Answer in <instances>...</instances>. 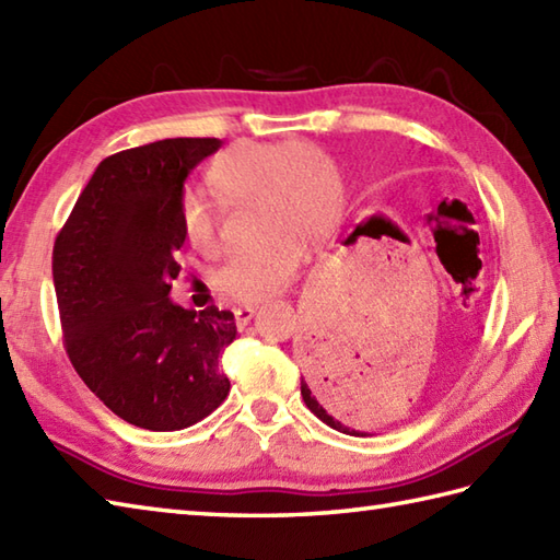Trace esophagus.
I'll list each match as a JSON object with an SVG mask.
<instances>
[{"instance_id":"34e87169","label":"esophagus","mask_w":560,"mask_h":560,"mask_svg":"<svg viewBox=\"0 0 560 560\" xmlns=\"http://www.w3.org/2000/svg\"><path fill=\"white\" fill-rule=\"evenodd\" d=\"M235 313V323L237 327H245L252 317H255L257 313V305H237V308L233 311Z\"/></svg>"}]
</instances>
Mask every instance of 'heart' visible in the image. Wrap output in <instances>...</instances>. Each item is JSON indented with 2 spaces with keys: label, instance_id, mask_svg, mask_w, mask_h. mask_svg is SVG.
Returning <instances> with one entry per match:
<instances>
[{
  "label": "heart",
  "instance_id": "1",
  "mask_svg": "<svg viewBox=\"0 0 560 560\" xmlns=\"http://www.w3.org/2000/svg\"><path fill=\"white\" fill-rule=\"evenodd\" d=\"M218 203L252 201L255 245L233 252L215 271V291L240 303L271 299L291 281L308 243L330 240L345 213V177L337 160L308 140H243L208 167ZM218 215L203 194L186 191L182 230L208 252L215 245Z\"/></svg>",
  "mask_w": 560,
  "mask_h": 560
}]
</instances>
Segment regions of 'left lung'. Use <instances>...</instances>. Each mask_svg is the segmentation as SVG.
<instances>
[{"label":"left lung","mask_w":560,"mask_h":560,"mask_svg":"<svg viewBox=\"0 0 560 560\" xmlns=\"http://www.w3.org/2000/svg\"><path fill=\"white\" fill-rule=\"evenodd\" d=\"M305 364L311 366V374L308 378H301V396L308 410L337 432L366 436V432L354 430L352 420L347 418L361 390V378H364L347 335H317L305 347Z\"/></svg>","instance_id":"8db88e82"}]
</instances>
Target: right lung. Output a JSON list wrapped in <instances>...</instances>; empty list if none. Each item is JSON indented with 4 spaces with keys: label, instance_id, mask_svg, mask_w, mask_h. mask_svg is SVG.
<instances>
[{
    "label": "right lung",
    "instance_id": "right-lung-1",
    "mask_svg": "<svg viewBox=\"0 0 560 560\" xmlns=\"http://www.w3.org/2000/svg\"><path fill=\"white\" fill-rule=\"evenodd\" d=\"M218 138H167L98 162L52 247L65 349L108 410L142 430L174 432L228 398L221 357L237 335L215 305L172 303L184 245L189 172Z\"/></svg>",
    "mask_w": 560,
    "mask_h": 560
}]
</instances>
